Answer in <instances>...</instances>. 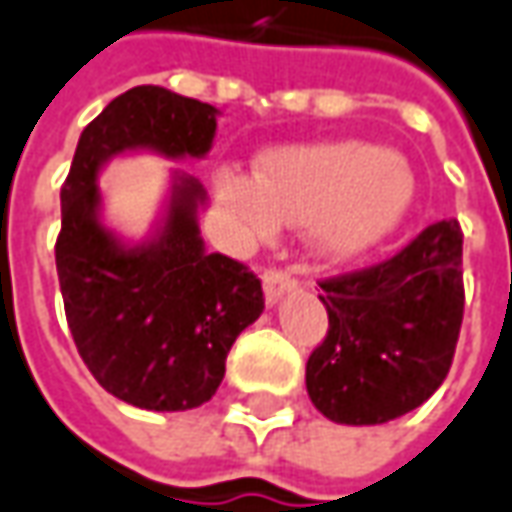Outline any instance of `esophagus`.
Masks as SVG:
<instances>
[{
    "instance_id": "obj_1",
    "label": "esophagus",
    "mask_w": 512,
    "mask_h": 512,
    "mask_svg": "<svg viewBox=\"0 0 512 512\" xmlns=\"http://www.w3.org/2000/svg\"><path fill=\"white\" fill-rule=\"evenodd\" d=\"M297 289V280L289 277L286 272H277V269H269V272L263 274V291H266V303L274 306L283 294H289V291Z\"/></svg>"
}]
</instances>
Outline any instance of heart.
I'll return each instance as SVG.
<instances>
[{"label": "heart", "instance_id": "b5f03b06", "mask_svg": "<svg viewBox=\"0 0 512 512\" xmlns=\"http://www.w3.org/2000/svg\"><path fill=\"white\" fill-rule=\"evenodd\" d=\"M215 192L243 240L272 238L280 223H306L311 252L345 263L397 232L414 206L416 175L399 152L345 138L263 152L257 178L218 169Z\"/></svg>", "mask_w": 512, "mask_h": 512}]
</instances>
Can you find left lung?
Here are the masks:
<instances>
[{"mask_svg": "<svg viewBox=\"0 0 512 512\" xmlns=\"http://www.w3.org/2000/svg\"><path fill=\"white\" fill-rule=\"evenodd\" d=\"M320 289L328 334L306 362L320 414L340 425H382L433 397L465 311L459 223H431L391 260Z\"/></svg>", "mask_w": 512, "mask_h": 512, "instance_id": "left-lung-1", "label": "left lung"}]
</instances>
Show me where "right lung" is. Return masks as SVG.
Wrapping results in <instances>:
<instances>
[{
    "label": "right lung",
    "mask_w": 512,
    "mask_h": 512,
    "mask_svg": "<svg viewBox=\"0 0 512 512\" xmlns=\"http://www.w3.org/2000/svg\"><path fill=\"white\" fill-rule=\"evenodd\" d=\"M218 115L167 87H133L84 127L62 186L56 272L67 326L98 385L144 411H189L215 397L229 348L263 314V289L243 263L206 252L198 178L172 169L158 221L133 243L104 221L98 175L130 152L206 158Z\"/></svg>",
    "instance_id": "1"
}]
</instances>
